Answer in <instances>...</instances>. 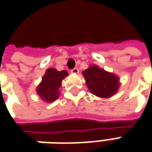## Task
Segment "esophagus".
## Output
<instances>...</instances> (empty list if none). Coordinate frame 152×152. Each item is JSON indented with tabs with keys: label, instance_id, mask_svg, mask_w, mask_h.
I'll list each match as a JSON object with an SVG mask.
<instances>
[{
	"label": "esophagus",
	"instance_id": "1",
	"mask_svg": "<svg viewBox=\"0 0 152 152\" xmlns=\"http://www.w3.org/2000/svg\"><path fill=\"white\" fill-rule=\"evenodd\" d=\"M71 72L72 74H78L79 73V69L78 68H74V69L71 70Z\"/></svg>",
	"mask_w": 152,
	"mask_h": 152
}]
</instances>
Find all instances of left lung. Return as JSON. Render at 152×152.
<instances>
[{"label":"left lung","mask_w":152,"mask_h":152,"mask_svg":"<svg viewBox=\"0 0 152 152\" xmlns=\"http://www.w3.org/2000/svg\"><path fill=\"white\" fill-rule=\"evenodd\" d=\"M82 74L90 92L99 97H112L120 86L118 76L97 66H89Z\"/></svg>","instance_id":"obj_1"}]
</instances>
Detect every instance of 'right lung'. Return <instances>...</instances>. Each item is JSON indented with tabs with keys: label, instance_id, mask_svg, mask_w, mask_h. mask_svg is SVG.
<instances>
[{
	"label": "right lung",
	"instance_id": "right-lung-1",
	"mask_svg": "<svg viewBox=\"0 0 152 152\" xmlns=\"http://www.w3.org/2000/svg\"><path fill=\"white\" fill-rule=\"evenodd\" d=\"M68 76L66 71H58L56 69L50 68L45 72L42 81L37 87V93L45 102H52L60 96V87L62 80Z\"/></svg>",
	"mask_w": 152,
	"mask_h": 152
}]
</instances>
